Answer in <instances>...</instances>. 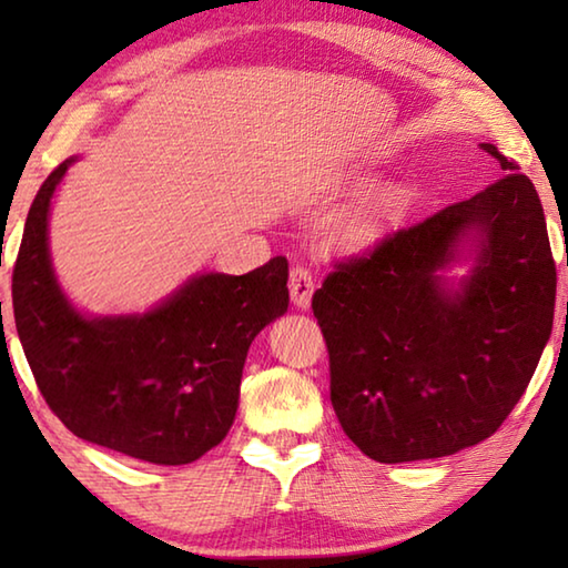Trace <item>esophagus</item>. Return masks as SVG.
Masks as SVG:
<instances>
[{
	"mask_svg": "<svg viewBox=\"0 0 568 568\" xmlns=\"http://www.w3.org/2000/svg\"><path fill=\"white\" fill-rule=\"evenodd\" d=\"M287 287H291L293 305L301 307V311H305V307L311 305V297H313V291H315L311 271H307V267L295 265L291 271V281H287Z\"/></svg>",
	"mask_w": 568,
	"mask_h": 568,
	"instance_id": "esophagus-1",
	"label": "esophagus"
}]
</instances>
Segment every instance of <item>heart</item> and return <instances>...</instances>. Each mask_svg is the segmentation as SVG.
Instances as JSON below:
<instances>
[{
  "label": "heart",
  "instance_id": "obj_1",
  "mask_svg": "<svg viewBox=\"0 0 568 568\" xmlns=\"http://www.w3.org/2000/svg\"><path fill=\"white\" fill-rule=\"evenodd\" d=\"M410 190L406 185H386L371 190L343 210L331 225V243L343 250H361L381 240L408 213Z\"/></svg>",
  "mask_w": 568,
  "mask_h": 568
}]
</instances>
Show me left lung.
I'll list each match as a JSON object with an SVG mask.
<instances>
[{"label": "left lung", "mask_w": 568, "mask_h": 568, "mask_svg": "<svg viewBox=\"0 0 568 568\" xmlns=\"http://www.w3.org/2000/svg\"><path fill=\"white\" fill-rule=\"evenodd\" d=\"M506 175L341 263L313 295L341 426L378 464L486 440L549 343L556 265L534 182ZM466 264V276L449 273Z\"/></svg>", "instance_id": "left-lung-1"}]
</instances>
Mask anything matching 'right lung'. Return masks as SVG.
<instances>
[{"label":"right lung","instance_id":"add662e5","mask_svg":"<svg viewBox=\"0 0 568 568\" xmlns=\"http://www.w3.org/2000/svg\"><path fill=\"white\" fill-rule=\"evenodd\" d=\"M74 162L44 180L27 215L12 275L19 343L77 438L158 466L192 464L233 426L250 343L287 313V261L195 273L142 313H84L50 250L52 200Z\"/></svg>","mask_w":568,"mask_h":568}]
</instances>
